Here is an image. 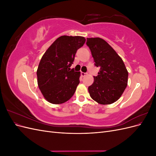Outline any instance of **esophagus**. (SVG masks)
I'll return each mask as SVG.
<instances>
[{
	"mask_svg": "<svg viewBox=\"0 0 156 156\" xmlns=\"http://www.w3.org/2000/svg\"><path fill=\"white\" fill-rule=\"evenodd\" d=\"M81 75L82 77H84L85 75H87V73H84V72H81Z\"/></svg>",
	"mask_w": 156,
	"mask_h": 156,
	"instance_id": "esophagus-1",
	"label": "esophagus"
}]
</instances>
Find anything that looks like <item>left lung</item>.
Returning <instances> with one entry per match:
<instances>
[{
  "mask_svg": "<svg viewBox=\"0 0 156 156\" xmlns=\"http://www.w3.org/2000/svg\"><path fill=\"white\" fill-rule=\"evenodd\" d=\"M95 66L100 68L94 81L88 87L90 96L100 104L116 101L127 84L128 72L123 60L107 41L100 37L87 38Z\"/></svg>",
  "mask_w": 156,
  "mask_h": 156,
  "instance_id": "8db88e82",
  "label": "left lung"
}]
</instances>
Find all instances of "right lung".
Masks as SVG:
<instances>
[{"label": "right lung", "mask_w": 156, "mask_h": 156, "mask_svg": "<svg viewBox=\"0 0 156 156\" xmlns=\"http://www.w3.org/2000/svg\"><path fill=\"white\" fill-rule=\"evenodd\" d=\"M85 41L82 36H60L42 56L37 69V84L49 103L60 104L73 96L80 83V72L69 68Z\"/></svg>", "instance_id": "obj_1"}]
</instances>
